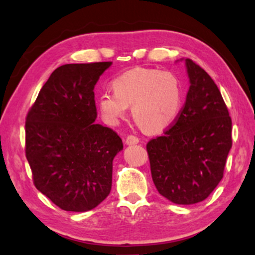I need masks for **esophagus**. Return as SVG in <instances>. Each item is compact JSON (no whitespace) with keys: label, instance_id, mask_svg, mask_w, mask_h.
I'll use <instances>...</instances> for the list:
<instances>
[{"label":"esophagus","instance_id":"1","mask_svg":"<svg viewBox=\"0 0 255 255\" xmlns=\"http://www.w3.org/2000/svg\"><path fill=\"white\" fill-rule=\"evenodd\" d=\"M138 142H139V138L135 135H128L126 137V144H128V145L137 144Z\"/></svg>","mask_w":255,"mask_h":255}]
</instances>
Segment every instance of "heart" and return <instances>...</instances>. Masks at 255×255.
I'll list each match as a JSON object with an SVG mask.
<instances>
[{
  "instance_id": "obj_1",
  "label": "heart",
  "mask_w": 255,
  "mask_h": 255,
  "mask_svg": "<svg viewBox=\"0 0 255 255\" xmlns=\"http://www.w3.org/2000/svg\"><path fill=\"white\" fill-rule=\"evenodd\" d=\"M113 92H103L98 107L106 123L117 125L128 106L136 123L148 131H158L177 119L182 107L184 89L173 73L159 69L125 71L112 81Z\"/></svg>"
}]
</instances>
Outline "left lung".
<instances>
[{
	"instance_id": "1",
	"label": "left lung",
	"mask_w": 255,
	"mask_h": 255,
	"mask_svg": "<svg viewBox=\"0 0 255 255\" xmlns=\"http://www.w3.org/2000/svg\"><path fill=\"white\" fill-rule=\"evenodd\" d=\"M189 90L170 128L146 143L157 191L177 204L206 200L223 178L232 146V121L217 85L186 59Z\"/></svg>"
}]
</instances>
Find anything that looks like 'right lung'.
I'll return each mask as SVG.
<instances>
[{"mask_svg":"<svg viewBox=\"0 0 255 255\" xmlns=\"http://www.w3.org/2000/svg\"><path fill=\"white\" fill-rule=\"evenodd\" d=\"M112 62L70 63L53 71L25 123V155L38 191L66 211H88L107 198L113 158L124 148L95 124V85Z\"/></svg>","mask_w":255,"mask_h":255,"instance_id":"add662e5","label":"right lung"}]
</instances>
